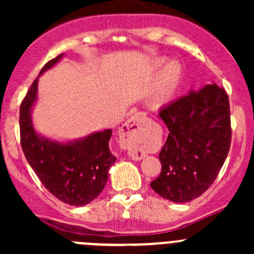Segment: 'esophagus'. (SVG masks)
<instances>
[{
  "instance_id": "1",
  "label": "esophagus",
  "mask_w": 254,
  "mask_h": 254,
  "mask_svg": "<svg viewBox=\"0 0 254 254\" xmlns=\"http://www.w3.org/2000/svg\"><path fill=\"white\" fill-rule=\"evenodd\" d=\"M145 119L146 117L143 113H137L120 127V145L123 148L129 151V155L132 160L137 161L145 157V152L141 148L142 127Z\"/></svg>"
}]
</instances>
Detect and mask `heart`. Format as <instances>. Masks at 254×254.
<instances>
[{
	"instance_id": "obj_1",
	"label": "heart",
	"mask_w": 254,
	"mask_h": 254,
	"mask_svg": "<svg viewBox=\"0 0 254 254\" xmlns=\"http://www.w3.org/2000/svg\"><path fill=\"white\" fill-rule=\"evenodd\" d=\"M182 78V68L178 64L171 63L160 73L152 96V104L158 107L168 101L178 87Z\"/></svg>"
}]
</instances>
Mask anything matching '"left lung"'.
I'll return each instance as SVG.
<instances>
[{"label":"left lung","mask_w":254,"mask_h":254,"mask_svg":"<svg viewBox=\"0 0 254 254\" xmlns=\"http://www.w3.org/2000/svg\"><path fill=\"white\" fill-rule=\"evenodd\" d=\"M168 136L158 158L160 176L150 183L162 198L187 203L200 196L216 179L231 145L226 91L206 84L160 109Z\"/></svg>","instance_id":"8db88e82"}]
</instances>
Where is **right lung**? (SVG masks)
<instances>
[{
	"label": "right lung",
	"mask_w": 254,
	"mask_h": 254,
	"mask_svg": "<svg viewBox=\"0 0 254 254\" xmlns=\"http://www.w3.org/2000/svg\"><path fill=\"white\" fill-rule=\"evenodd\" d=\"M61 58L63 54L48 61L40 75ZM37 89L38 77L28 89L19 108L20 143L25 158L45 188L59 200L68 205H86L103 190L109 168L117 160L109 150L112 130L93 132L68 143L39 136L30 119Z\"/></svg>",
	"instance_id": "obj_1"
}]
</instances>
